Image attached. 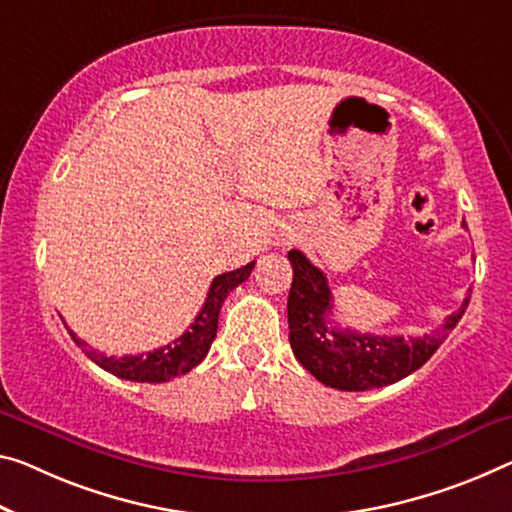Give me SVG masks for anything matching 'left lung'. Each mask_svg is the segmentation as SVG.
<instances>
[{"label":"left lung","instance_id":"obj_1","mask_svg":"<svg viewBox=\"0 0 512 512\" xmlns=\"http://www.w3.org/2000/svg\"><path fill=\"white\" fill-rule=\"evenodd\" d=\"M288 261L293 265L288 293L290 348L306 371L332 389L368 391L403 380L435 355L469 306L465 297L437 332L423 336H373L338 329L327 318L332 313V290L325 274L297 249L288 251Z\"/></svg>","mask_w":512,"mask_h":512}]
</instances>
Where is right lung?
Returning <instances> with one entry per match:
<instances>
[{
	"label": "right lung",
	"instance_id": "add662e5",
	"mask_svg": "<svg viewBox=\"0 0 512 512\" xmlns=\"http://www.w3.org/2000/svg\"><path fill=\"white\" fill-rule=\"evenodd\" d=\"M256 261L247 263L245 267H238L233 272H224L219 277L212 279L206 304L199 311V316L194 318L190 329L183 336H178L176 341L169 345H162L153 352H146V355H125V357H107L102 352L93 350L86 345L82 338H77L75 332H70L73 341L84 350V355L91 361H96L100 368H105L107 373H112L121 380L130 382H169L178 375L190 373L194 366H199L203 357L208 355L212 341L217 336V320H219V309L233 288H238L242 281L249 279L251 270H254Z\"/></svg>",
	"mask_w": 512,
	"mask_h": 512
}]
</instances>
